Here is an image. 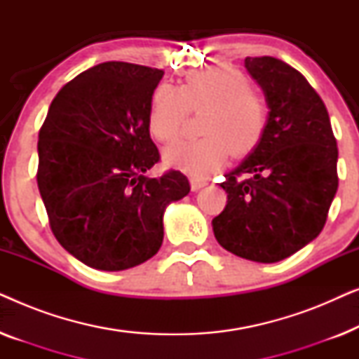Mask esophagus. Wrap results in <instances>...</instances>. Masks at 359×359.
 <instances>
[{
    "label": "esophagus",
    "mask_w": 359,
    "mask_h": 359,
    "mask_svg": "<svg viewBox=\"0 0 359 359\" xmlns=\"http://www.w3.org/2000/svg\"><path fill=\"white\" fill-rule=\"evenodd\" d=\"M189 184H191V189H193V191H199V189H203L205 184H208V181L198 180V178H191Z\"/></svg>",
    "instance_id": "esophagus-1"
}]
</instances>
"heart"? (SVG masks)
<instances>
[{
    "mask_svg": "<svg viewBox=\"0 0 359 359\" xmlns=\"http://www.w3.org/2000/svg\"><path fill=\"white\" fill-rule=\"evenodd\" d=\"M189 111H205L201 121L204 137L166 147L163 161L196 178L222 168L230 151L235 156L250 155L258 149L266 132V104L252 91L247 76L230 67L199 72L186 78L180 88H156L147 119L150 134L163 144L175 140Z\"/></svg>",
    "mask_w": 359,
    "mask_h": 359,
    "instance_id": "heart-1",
    "label": "heart"
}]
</instances>
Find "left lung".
I'll return each instance as SVG.
<instances>
[{
  "instance_id": "left-lung-1",
  "label": "left lung",
  "mask_w": 359,
  "mask_h": 359,
  "mask_svg": "<svg viewBox=\"0 0 359 359\" xmlns=\"http://www.w3.org/2000/svg\"><path fill=\"white\" fill-rule=\"evenodd\" d=\"M245 68L262 88L268 126L220 183L227 205L212 230L227 252L276 263L322 232L338 188V149L325 104L296 68L273 57H247Z\"/></svg>"
}]
</instances>
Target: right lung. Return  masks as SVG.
Returning a JSON list of instances; mask_svg holds the SVG:
<instances>
[{"label":"right lung","mask_w":359,"mask_h":359,"mask_svg":"<svg viewBox=\"0 0 359 359\" xmlns=\"http://www.w3.org/2000/svg\"><path fill=\"white\" fill-rule=\"evenodd\" d=\"M163 70L106 62L58 91L39 132L37 184L58 243L86 266L122 271L163 242L165 209L189 193L160 160L147 119Z\"/></svg>","instance_id":"1"}]
</instances>
